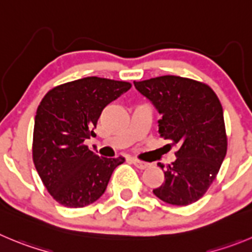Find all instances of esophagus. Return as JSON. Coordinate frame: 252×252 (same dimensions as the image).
I'll use <instances>...</instances> for the list:
<instances>
[{"label": "esophagus", "mask_w": 252, "mask_h": 252, "mask_svg": "<svg viewBox=\"0 0 252 252\" xmlns=\"http://www.w3.org/2000/svg\"><path fill=\"white\" fill-rule=\"evenodd\" d=\"M131 161H133V164L137 168L139 169H145L149 166V163H145V161H142V160H138V159H131Z\"/></svg>", "instance_id": "obj_1"}]
</instances>
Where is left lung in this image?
I'll use <instances>...</instances> for the list:
<instances>
[{
	"mask_svg": "<svg viewBox=\"0 0 252 252\" xmlns=\"http://www.w3.org/2000/svg\"><path fill=\"white\" fill-rule=\"evenodd\" d=\"M134 87L161 114L160 137L178 147L176 160L153 192L170 205L195 203L213 184L226 155L221 103L208 84L178 76L134 82Z\"/></svg>",
	"mask_w": 252,
	"mask_h": 252,
	"instance_id": "left-lung-1",
	"label": "left lung"
}]
</instances>
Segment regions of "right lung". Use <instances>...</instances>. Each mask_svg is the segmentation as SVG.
<instances>
[{"mask_svg": "<svg viewBox=\"0 0 252 252\" xmlns=\"http://www.w3.org/2000/svg\"><path fill=\"white\" fill-rule=\"evenodd\" d=\"M130 83L87 77L55 87L37 108L33 163L46 189L61 205L83 208L104 194L112 173L123 157L103 158L84 140L94 137L102 110Z\"/></svg>", "mask_w": 252, "mask_h": 252, "instance_id": "obj_1", "label": "right lung"}]
</instances>
